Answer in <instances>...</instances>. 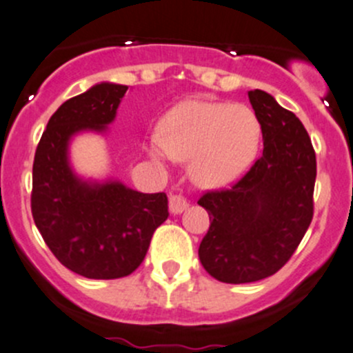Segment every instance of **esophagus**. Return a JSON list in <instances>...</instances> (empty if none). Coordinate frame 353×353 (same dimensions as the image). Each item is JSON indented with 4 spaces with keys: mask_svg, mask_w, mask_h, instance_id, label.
<instances>
[{
    "mask_svg": "<svg viewBox=\"0 0 353 353\" xmlns=\"http://www.w3.org/2000/svg\"><path fill=\"white\" fill-rule=\"evenodd\" d=\"M188 205H189L188 199L184 198L183 194H170L169 196V210H170V213H174V214L183 213V211L188 208Z\"/></svg>",
    "mask_w": 353,
    "mask_h": 353,
    "instance_id": "esophagus-1",
    "label": "esophagus"
}]
</instances>
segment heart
<instances>
[{
	"label": "heart",
	"instance_id": "1",
	"mask_svg": "<svg viewBox=\"0 0 353 353\" xmlns=\"http://www.w3.org/2000/svg\"><path fill=\"white\" fill-rule=\"evenodd\" d=\"M255 111L242 103L191 98L164 117L162 133L147 139L152 159L191 161V176L201 188H226L250 169L261 145Z\"/></svg>",
	"mask_w": 353,
	"mask_h": 353
}]
</instances>
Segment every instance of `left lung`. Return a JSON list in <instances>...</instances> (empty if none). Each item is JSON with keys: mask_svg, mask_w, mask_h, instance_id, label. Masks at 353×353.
<instances>
[{"mask_svg": "<svg viewBox=\"0 0 353 353\" xmlns=\"http://www.w3.org/2000/svg\"><path fill=\"white\" fill-rule=\"evenodd\" d=\"M264 150L226 191L203 194L210 214L199 261L214 279L245 284L272 276L291 259L313 220L316 155L299 118L269 92L248 91Z\"/></svg>", "mask_w": 353, "mask_h": 353, "instance_id": "1", "label": "left lung"}]
</instances>
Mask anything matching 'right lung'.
<instances>
[{
  "instance_id": "add662e5",
  "label": "right lung",
  "mask_w": 353,
  "mask_h": 353,
  "mask_svg": "<svg viewBox=\"0 0 353 353\" xmlns=\"http://www.w3.org/2000/svg\"><path fill=\"white\" fill-rule=\"evenodd\" d=\"M128 86L99 83L50 117L33 161L32 214L62 265L88 279L132 274L169 216L165 192L143 194L117 179H84L70 165V140L105 133Z\"/></svg>"
}]
</instances>
